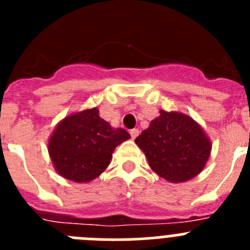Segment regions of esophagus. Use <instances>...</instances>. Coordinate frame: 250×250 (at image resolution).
Listing matches in <instances>:
<instances>
[{"label":"esophagus","instance_id":"34e87169","mask_svg":"<svg viewBox=\"0 0 250 250\" xmlns=\"http://www.w3.org/2000/svg\"><path fill=\"white\" fill-rule=\"evenodd\" d=\"M130 135H131V139H135L139 135V129H132L130 131Z\"/></svg>","mask_w":250,"mask_h":250}]
</instances>
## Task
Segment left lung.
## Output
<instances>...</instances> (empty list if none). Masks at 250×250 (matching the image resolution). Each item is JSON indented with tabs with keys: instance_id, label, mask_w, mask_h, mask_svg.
Here are the masks:
<instances>
[{
	"instance_id": "left-lung-1",
	"label": "left lung",
	"mask_w": 250,
	"mask_h": 250,
	"mask_svg": "<svg viewBox=\"0 0 250 250\" xmlns=\"http://www.w3.org/2000/svg\"><path fill=\"white\" fill-rule=\"evenodd\" d=\"M154 173L169 183H184L203 171L211 141L189 115L160 110L149 127L135 139Z\"/></svg>"
}]
</instances>
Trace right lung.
I'll list each match as a JSON object with an SVG mask.
<instances>
[{"label": "right lung", "instance_id": "add662e5", "mask_svg": "<svg viewBox=\"0 0 250 250\" xmlns=\"http://www.w3.org/2000/svg\"><path fill=\"white\" fill-rule=\"evenodd\" d=\"M130 139L100 118L98 107L72 112L55 126L47 150L55 170L75 183H90L109 167L115 147Z\"/></svg>", "mask_w": 250, "mask_h": 250}]
</instances>
